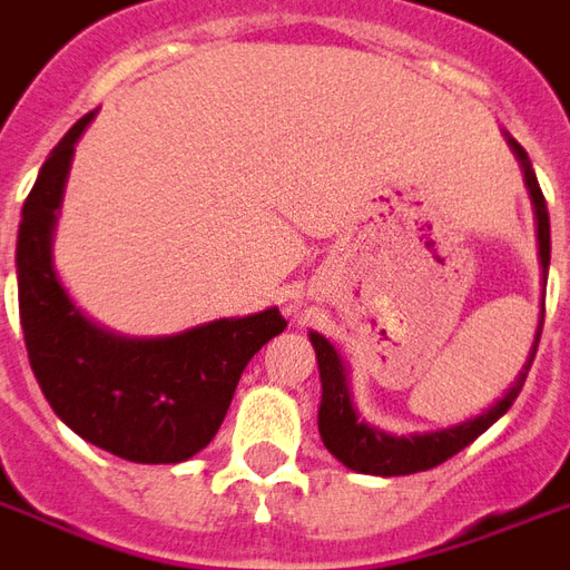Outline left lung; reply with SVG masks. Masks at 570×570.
Segmentation results:
<instances>
[{
  "label": "left lung",
  "instance_id": "obj_1",
  "mask_svg": "<svg viewBox=\"0 0 570 570\" xmlns=\"http://www.w3.org/2000/svg\"><path fill=\"white\" fill-rule=\"evenodd\" d=\"M509 145L511 151H514V157L520 160V166H523V180H527L529 196H532V205H535L538 255H541V271H544L547 279V267H550V214H547L544 193L538 187L535 169H532L529 154L523 151L511 136ZM541 326H544V303H541V321H538L535 345L529 351L527 365H523V372L518 374V381L511 383L509 392H505L493 407H488L475 419H466L461 425L440 428V431H428V434L410 436L386 434V431H377V428H372L368 422L360 419L354 401H351V390H347V372L345 363H342V356L335 354V347L326 342L324 335L308 333L312 347H315L317 354L321 390H324V395H321V410H317V431H321V440H324L326 449H330L347 470H354V473L410 475L443 464L452 454H458L461 449H466V445L473 443L475 436H482L484 431L514 404V399H518L520 390H523V381H527L529 365L535 360Z\"/></svg>",
  "mask_w": 570,
  "mask_h": 570
}]
</instances>
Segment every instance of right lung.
Here are the masks:
<instances>
[{
    "mask_svg": "<svg viewBox=\"0 0 570 570\" xmlns=\"http://www.w3.org/2000/svg\"><path fill=\"white\" fill-rule=\"evenodd\" d=\"M91 118H79L52 148L23 205L17 294L26 351L43 399L70 431L134 464H180L214 440L246 363L288 321L271 306L175 335L127 338L70 303L50 246L73 145Z\"/></svg>",
    "mask_w": 570,
    "mask_h": 570,
    "instance_id": "right-lung-1",
    "label": "right lung"
}]
</instances>
